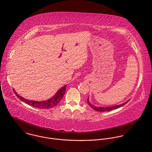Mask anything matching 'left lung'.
Listing matches in <instances>:
<instances>
[{"label":"left lung","instance_id":"left-lung-1","mask_svg":"<svg viewBox=\"0 0 152 152\" xmlns=\"http://www.w3.org/2000/svg\"><path fill=\"white\" fill-rule=\"evenodd\" d=\"M130 100V99H129ZM128 101L126 102L125 103H124L122 104H121V105H115V106H112V107H95L93 105H92L89 101V98H88V100H87V102L88 104V105L91 107V108L94 109L96 111H100V112H103V111H109V110H113V109H116L119 108L122 106H124L125 104H126Z\"/></svg>","mask_w":152,"mask_h":152}]
</instances>
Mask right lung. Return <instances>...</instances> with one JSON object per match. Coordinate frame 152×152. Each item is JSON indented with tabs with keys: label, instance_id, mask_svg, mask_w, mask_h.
Returning <instances> with one entry per match:
<instances>
[{
	"label": "right lung",
	"instance_id": "obj_1",
	"mask_svg": "<svg viewBox=\"0 0 152 152\" xmlns=\"http://www.w3.org/2000/svg\"><path fill=\"white\" fill-rule=\"evenodd\" d=\"M66 86L67 85H65L64 87H61L57 92V93L50 99H48V100H45V101H30V100L26 99L20 96L19 95H18L17 92L15 91L14 89H13V91L15 94L17 96V97L23 102H25L26 104L37 108L48 109L55 107L60 102V101L63 98L64 95L65 94Z\"/></svg>",
	"mask_w": 152,
	"mask_h": 152
}]
</instances>
